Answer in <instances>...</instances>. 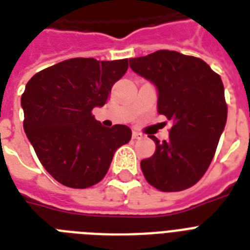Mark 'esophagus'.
Here are the masks:
<instances>
[{
	"label": "esophagus",
	"mask_w": 250,
	"mask_h": 250,
	"mask_svg": "<svg viewBox=\"0 0 250 250\" xmlns=\"http://www.w3.org/2000/svg\"><path fill=\"white\" fill-rule=\"evenodd\" d=\"M132 137L133 139H135V140H140V139H143V133H140V132H136V131H133L132 132Z\"/></svg>",
	"instance_id": "esophagus-1"
}]
</instances>
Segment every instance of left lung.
<instances>
[{
    "mask_svg": "<svg viewBox=\"0 0 250 250\" xmlns=\"http://www.w3.org/2000/svg\"><path fill=\"white\" fill-rule=\"evenodd\" d=\"M129 67L156 86L157 110L172 122L168 140L141 161L146 182L162 192L194 186L213 160L227 121L221 76L200 58L158 50L129 60Z\"/></svg>",
    "mask_w": 250,
    "mask_h": 250,
    "instance_id": "1",
    "label": "left lung"
}]
</instances>
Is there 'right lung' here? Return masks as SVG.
<instances>
[{
    "mask_svg": "<svg viewBox=\"0 0 250 250\" xmlns=\"http://www.w3.org/2000/svg\"><path fill=\"white\" fill-rule=\"evenodd\" d=\"M128 60L72 58L37 72L21 94L24 132L57 182L88 188L101 182L114 153L131 140L127 125L104 127L92 110L107 102Z\"/></svg>",
    "mask_w": 250,
    "mask_h": 250,
    "instance_id": "add662e5",
    "label": "right lung"
}]
</instances>
